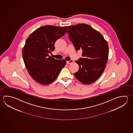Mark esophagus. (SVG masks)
<instances>
[{"label": "esophagus", "mask_w": 133, "mask_h": 133, "mask_svg": "<svg viewBox=\"0 0 133 133\" xmlns=\"http://www.w3.org/2000/svg\"><path fill=\"white\" fill-rule=\"evenodd\" d=\"M73 61L72 60H71L70 61H67V64H70L71 63H72Z\"/></svg>", "instance_id": "34e87169"}]
</instances>
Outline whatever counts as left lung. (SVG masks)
<instances>
[{"label":"left lung","mask_w":133,"mask_h":133,"mask_svg":"<svg viewBox=\"0 0 133 133\" xmlns=\"http://www.w3.org/2000/svg\"><path fill=\"white\" fill-rule=\"evenodd\" d=\"M69 37L77 51L82 50V58L75 62L79 69L74 73L81 83L89 85L102 75L108 58V43L103 35L85 23L69 26Z\"/></svg>","instance_id":"obj_1"}]
</instances>
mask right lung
Returning <instances> with one entry per match:
<instances>
[{"label": "right lung", "mask_w": 133, "mask_h": 133, "mask_svg": "<svg viewBox=\"0 0 133 133\" xmlns=\"http://www.w3.org/2000/svg\"><path fill=\"white\" fill-rule=\"evenodd\" d=\"M68 26L45 25L29 36L23 48V57L30 76L38 83L47 85L57 78L66 64L49 55L55 50L56 40L65 35Z\"/></svg>", "instance_id": "add662e5"}]
</instances>
